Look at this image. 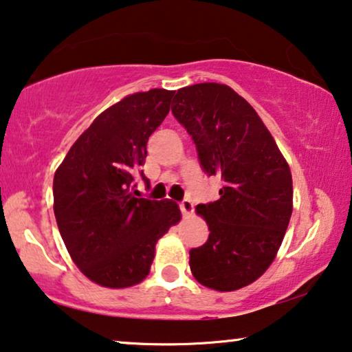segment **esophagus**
<instances>
[{
    "instance_id": "34e87169",
    "label": "esophagus",
    "mask_w": 352,
    "mask_h": 352,
    "mask_svg": "<svg viewBox=\"0 0 352 352\" xmlns=\"http://www.w3.org/2000/svg\"><path fill=\"white\" fill-rule=\"evenodd\" d=\"M180 210L185 217H188V215L193 214V203H191V199L180 201Z\"/></svg>"
}]
</instances>
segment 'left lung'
Returning a JSON list of instances; mask_svg holds the SVG:
<instances>
[{
  "label": "left lung",
  "instance_id": "1",
  "mask_svg": "<svg viewBox=\"0 0 352 352\" xmlns=\"http://www.w3.org/2000/svg\"><path fill=\"white\" fill-rule=\"evenodd\" d=\"M172 104L203 170L222 180L220 198L196 208L210 233L190 251L191 274L217 292L240 289L269 269L282 245L293 212L292 172L257 112L230 87L180 88Z\"/></svg>",
  "mask_w": 352,
  "mask_h": 352
}]
</instances>
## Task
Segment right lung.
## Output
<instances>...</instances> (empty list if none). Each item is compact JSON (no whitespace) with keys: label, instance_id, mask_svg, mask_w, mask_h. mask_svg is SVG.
<instances>
[{"label":"right lung","instance_id":"right-lung-1","mask_svg":"<svg viewBox=\"0 0 352 352\" xmlns=\"http://www.w3.org/2000/svg\"><path fill=\"white\" fill-rule=\"evenodd\" d=\"M173 91L135 93L101 112L54 173V215L70 257L101 287L127 288L149 274L154 246L182 214L170 199L140 198L135 177Z\"/></svg>","mask_w":352,"mask_h":352}]
</instances>
